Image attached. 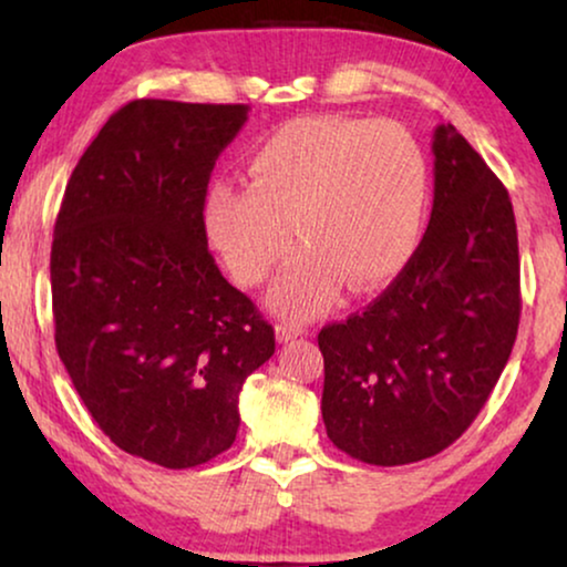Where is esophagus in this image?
<instances>
[{"label":"esophagus","instance_id":"34e87169","mask_svg":"<svg viewBox=\"0 0 567 567\" xmlns=\"http://www.w3.org/2000/svg\"><path fill=\"white\" fill-rule=\"evenodd\" d=\"M301 336H307V328H301V324H297V322H278L276 324L278 343H291V340H297Z\"/></svg>","mask_w":567,"mask_h":567}]
</instances>
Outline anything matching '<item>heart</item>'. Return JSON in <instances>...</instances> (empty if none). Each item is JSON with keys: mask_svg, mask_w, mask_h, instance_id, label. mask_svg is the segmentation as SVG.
<instances>
[{"mask_svg": "<svg viewBox=\"0 0 567 567\" xmlns=\"http://www.w3.org/2000/svg\"><path fill=\"white\" fill-rule=\"evenodd\" d=\"M429 167L392 121L309 115L278 126L247 159V185L214 183L208 243L243 286H258L301 250L270 289L278 312L309 317L343 291L398 276L421 243Z\"/></svg>", "mask_w": 567, "mask_h": 567, "instance_id": "heart-1", "label": "heart"}]
</instances>
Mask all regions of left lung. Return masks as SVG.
<instances>
[{
    "label": "left lung",
    "instance_id": "8db88e82",
    "mask_svg": "<svg viewBox=\"0 0 567 567\" xmlns=\"http://www.w3.org/2000/svg\"><path fill=\"white\" fill-rule=\"evenodd\" d=\"M431 150L433 208L413 258L363 312L317 336L328 436L379 467L429 460L470 429L522 315L508 190L452 123Z\"/></svg>",
    "mask_w": 567,
    "mask_h": 567
}]
</instances>
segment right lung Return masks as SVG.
Segmentation results:
<instances>
[{"label": "right lung", "instance_id": "add662e5", "mask_svg": "<svg viewBox=\"0 0 567 567\" xmlns=\"http://www.w3.org/2000/svg\"><path fill=\"white\" fill-rule=\"evenodd\" d=\"M247 105L134 100L76 162L51 245L59 359L100 431L167 470L235 444L274 328L208 252L204 198Z\"/></svg>", "mask_w": 567, "mask_h": 567}]
</instances>
